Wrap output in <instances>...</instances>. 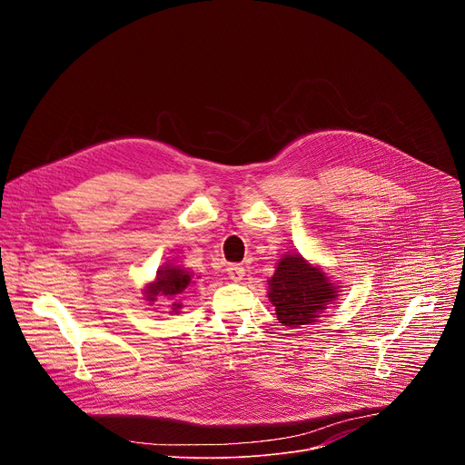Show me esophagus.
<instances>
[{
	"label": "esophagus",
	"mask_w": 465,
	"mask_h": 465,
	"mask_svg": "<svg viewBox=\"0 0 465 465\" xmlns=\"http://www.w3.org/2000/svg\"><path fill=\"white\" fill-rule=\"evenodd\" d=\"M226 272H228L230 280H233V282H241L244 278V267H242V264H228Z\"/></svg>",
	"instance_id": "34e87169"
}]
</instances>
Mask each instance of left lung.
Returning a JSON list of instances; mask_svg holds the SVG:
<instances>
[{
  "mask_svg": "<svg viewBox=\"0 0 465 465\" xmlns=\"http://www.w3.org/2000/svg\"><path fill=\"white\" fill-rule=\"evenodd\" d=\"M269 285V300L276 307L278 320L287 327L312 323L341 292L322 269L312 267L300 253L280 259Z\"/></svg>",
  "mask_w": 465,
  "mask_h": 465,
  "instance_id": "obj_1",
  "label": "left lung"
}]
</instances>
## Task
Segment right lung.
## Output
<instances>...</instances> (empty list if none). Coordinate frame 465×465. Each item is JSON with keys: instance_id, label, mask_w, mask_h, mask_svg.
<instances>
[{"instance_id": "add662e5", "label": "right lung", "mask_w": 465, "mask_h": 465, "mask_svg": "<svg viewBox=\"0 0 465 465\" xmlns=\"http://www.w3.org/2000/svg\"><path fill=\"white\" fill-rule=\"evenodd\" d=\"M189 283L193 282V274H189L185 269L182 267H174V264H167V267L160 269L156 272V280L153 283L147 285L145 289V300L147 302H156V298L165 296V298H173L180 292H183L187 289ZM180 303H173V312L180 311Z\"/></svg>"}]
</instances>
